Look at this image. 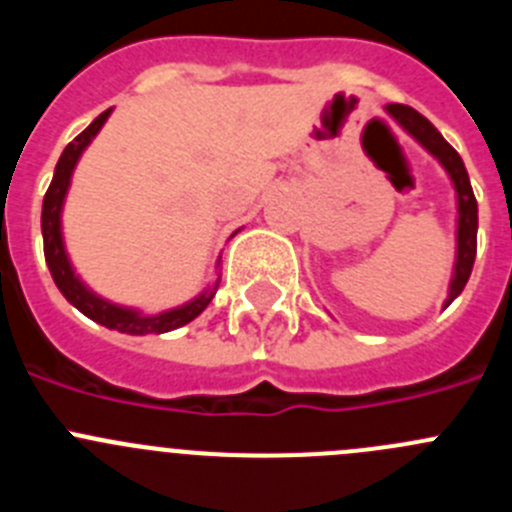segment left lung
<instances>
[{
  "instance_id": "1",
  "label": "left lung",
  "mask_w": 512,
  "mask_h": 512,
  "mask_svg": "<svg viewBox=\"0 0 512 512\" xmlns=\"http://www.w3.org/2000/svg\"><path fill=\"white\" fill-rule=\"evenodd\" d=\"M388 114L398 121L403 131H409L411 137L421 144L429 154L439 159L447 175L452 177L454 192H457V261H454L452 281H449V297L444 302V307L454 302V299L462 294L464 284L470 279L472 266H475V253H477V200L475 192H472L470 175L464 170L462 157L457 154V149L447 142V139L434 129L426 116H421L419 111L411 109V106H403V103H388Z\"/></svg>"
}]
</instances>
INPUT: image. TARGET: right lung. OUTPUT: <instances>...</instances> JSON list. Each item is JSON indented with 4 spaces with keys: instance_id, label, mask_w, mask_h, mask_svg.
<instances>
[{
    "instance_id": "add662e5",
    "label": "right lung",
    "mask_w": 512,
    "mask_h": 512,
    "mask_svg": "<svg viewBox=\"0 0 512 512\" xmlns=\"http://www.w3.org/2000/svg\"><path fill=\"white\" fill-rule=\"evenodd\" d=\"M111 109L103 111L101 116L93 119V124L86 131H81L68 147L60 154L58 164H55V175L50 182L48 192H45V200H42V243H45V261H48V269L53 274V281L58 284L60 294L73 304L78 312H83L88 320L98 322V325L109 327V330L126 332V335H162V332L177 330V327L187 325L203 312L205 307L213 299L215 287L203 292L200 297H195L192 302L182 304V307L167 309V312L159 314H142L131 307H119V304L109 302V299H101L98 294H93L91 289L78 279V274L70 266L68 253H65L63 243V231H60V213H63L65 195H68L70 177H73L75 164L81 159L83 149L93 142L101 126L109 119Z\"/></svg>"
}]
</instances>
